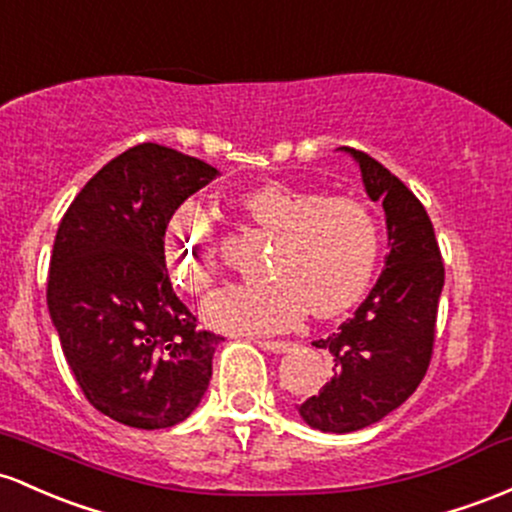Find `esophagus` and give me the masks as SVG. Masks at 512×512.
<instances>
[{
  "label": "esophagus",
  "mask_w": 512,
  "mask_h": 512,
  "mask_svg": "<svg viewBox=\"0 0 512 512\" xmlns=\"http://www.w3.org/2000/svg\"><path fill=\"white\" fill-rule=\"evenodd\" d=\"M255 345H260L267 352H274V355H282V352H289L294 347L289 340H255Z\"/></svg>",
  "instance_id": "1"
}]
</instances>
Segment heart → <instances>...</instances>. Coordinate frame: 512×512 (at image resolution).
<instances>
[{
	"label": "heart",
	"instance_id": "1",
	"mask_svg": "<svg viewBox=\"0 0 512 512\" xmlns=\"http://www.w3.org/2000/svg\"><path fill=\"white\" fill-rule=\"evenodd\" d=\"M255 226L274 233L267 282L233 284L204 303L206 323L226 333H277L311 308L320 318L340 316L367 291L379 228L355 196H323L284 182H267L240 196ZM165 260L174 282L204 294L223 272V252L211 218L184 204L165 230Z\"/></svg>",
	"mask_w": 512,
	"mask_h": 512
}]
</instances>
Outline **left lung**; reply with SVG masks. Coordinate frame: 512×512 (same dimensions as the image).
<instances>
[{"label":"left lung","mask_w":512,"mask_h":512,"mask_svg":"<svg viewBox=\"0 0 512 512\" xmlns=\"http://www.w3.org/2000/svg\"><path fill=\"white\" fill-rule=\"evenodd\" d=\"M345 150L359 162L369 199L384 206L391 250L355 316L313 342L333 355V376L299 413L311 428L338 435L379 423L418 389L430 367L445 286L435 228L418 196L374 157Z\"/></svg>","instance_id":"1"}]
</instances>
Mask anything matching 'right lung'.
Segmentation results:
<instances>
[{"label":"right lung","instance_id":"right-lung-1","mask_svg":"<svg viewBox=\"0 0 512 512\" xmlns=\"http://www.w3.org/2000/svg\"><path fill=\"white\" fill-rule=\"evenodd\" d=\"M216 167L157 143L106 162L65 211L48 311L84 398L128 428H172L209 389L221 335L196 328L165 269L174 211Z\"/></svg>","mask_w":512,"mask_h":512}]
</instances>
